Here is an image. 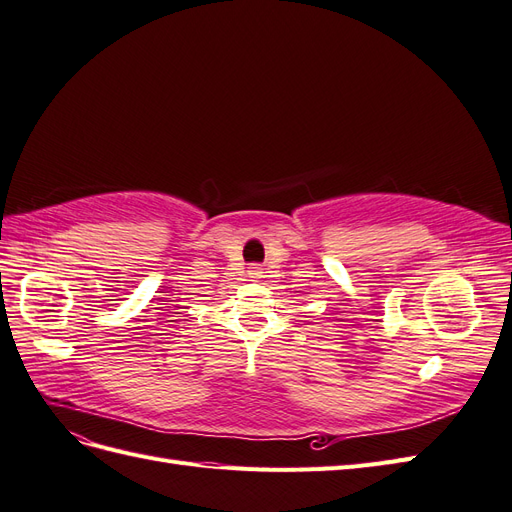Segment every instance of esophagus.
I'll use <instances>...</instances> for the list:
<instances>
[{"label": "esophagus", "mask_w": 512, "mask_h": 512, "mask_svg": "<svg viewBox=\"0 0 512 512\" xmlns=\"http://www.w3.org/2000/svg\"><path fill=\"white\" fill-rule=\"evenodd\" d=\"M250 275L258 277V275H260V267H258V265H252V267H250Z\"/></svg>", "instance_id": "34e87169"}]
</instances>
